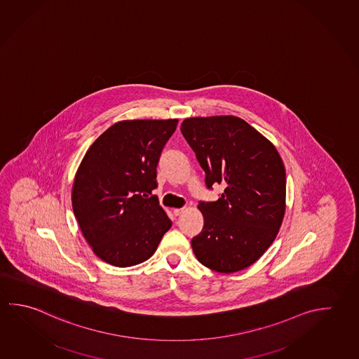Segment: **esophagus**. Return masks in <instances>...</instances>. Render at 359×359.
I'll list each match as a JSON object with an SVG mask.
<instances>
[{
	"label": "esophagus",
	"mask_w": 359,
	"mask_h": 359,
	"mask_svg": "<svg viewBox=\"0 0 359 359\" xmlns=\"http://www.w3.org/2000/svg\"><path fill=\"white\" fill-rule=\"evenodd\" d=\"M184 210H185V208H175V209L172 210V213H174L175 217H179V215H180V214H182Z\"/></svg>",
	"instance_id": "1"
}]
</instances>
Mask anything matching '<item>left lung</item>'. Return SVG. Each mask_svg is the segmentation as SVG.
<instances>
[{
	"instance_id": "1",
	"label": "left lung",
	"mask_w": 359,
	"mask_h": 359,
	"mask_svg": "<svg viewBox=\"0 0 359 359\" xmlns=\"http://www.w3.org/2000/svg\"><path fill=\"white\" fill-rule=\"evenodd\" d=\"M205 184H222L217 201H201L204 226L191 239L195 257L231 273L257 261L276 238L286 209V172L273 144L236 116L182 121Z\"/></svg>"
}]
</instances>
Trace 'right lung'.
Returning <instances> with one entry per match:
<instances>
[{
  "label": "right lung",
  "mask_w": 359,
  "mask_h": 359,
  "mask_svg": "<svg viewBox=\"0 0 359 359\" xmlns=\"http://www.w3.org/2000/svg\"><path fill=\"white\" fill-rule=\"evenodd\" d=\"M177 120H127L109 127L86 152L72 205L98 257L130 267L151 257L171 220L152 190L156 166Z\"/></svg>",
  "instance_id": "right-lung-1"
}]
</instances>
